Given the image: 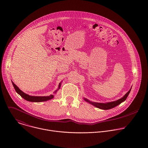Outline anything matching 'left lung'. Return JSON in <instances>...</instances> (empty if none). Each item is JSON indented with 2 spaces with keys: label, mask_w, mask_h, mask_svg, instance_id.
<instances>
[{
  "label": "left lung",
  "mask_w": 148,
  "mask_h": 148,
  "mask_svg": "<svg viewBox=\"0 0 148 148\" xmlns=\"http://www.w3.org/2000/svg\"><path fill=\"white\" fill-rule=\"evenodd\" d=\"M131 88L130 90V91L126 93L122 98L117 100V101H113V102H108V103H98V102H91L90 101H88V99L84 98V100H86L87 102H90V103L92 104L93 105H94L95 107L98 108H100V109H102V110H110V109H111L116 106H117V105H118L119 104H120L121 102H122L123 101H124L125 100H126V99L127 98L130 91H131Z\"/></svg>",
  "instance_id": "left-lung-1"
}]
</instances>
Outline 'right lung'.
<instances>
[{"label": "right lung", "instance_id": "right-lung-1", "mask_svg": "<svg viewBox=\"0 0 148 148\" xmlns=\"http://www.w3.org/2000/svg\"><path fill=\"white\" fill-rule=\"evenodd\" d=\"M12 84L13 86L16 91V92H17L21 97H22L23 98H24L25 99L28 101H30V102H42V101H46L49 99H52L54 96L53 95H51L50 96H46V97H35V96H30L28 94H26L25 93H24L23 91H21L17 87V86H16L15 84L13 83V82H12ZM60 85L61 84H59V87L58 88H60Z\"/></svg>", "mask_w": 148, "mask_h": 148}]
</instances>
